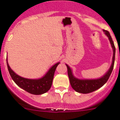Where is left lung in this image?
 I'll list each match as a JSON object with an SVG mask.
<instances>
[{"label": "left lung", "instance_id": "8db88e82", "mask_svg": "<svg viewBox=\"0 0 120 120\" xmlns=\"http://www.w3.org/2000/svg\"><path fill=\"white\" fill-rule=\"evenodd\" d=\"M104 34L108 37L109 41L110 42L111 45L113 50V56L112 60V63L110 68L108 71L105 73L104 75L101 77L100 78L95 79H80L76 78L73 75L72 70L71 68L66 64L67 68H68V73L69 76V80H70V85L73 89L75 91L81 94H88V93L92 92L97 89L101 88L104 84L107 82L111 74L112 71L114 68V61H115V54H116V48L114 46V44L113 42L112 38L110 35V34L108 31L103 30Z\"/></svg>", "mask_w": 120, "mask_h": 120}]
</instances>
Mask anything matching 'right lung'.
<instances>
[{
	"instance_id": "add662e5",
	"label": "right lung",
	"mask_w": 120,
	"mask_h": 120,
	"mask_svg": "<svg viewBox=\"0 0 120 120\" xmlns=\"http://www.w3.org/2000/svg\"><path fill=\"white\" fill-rule=\"evenodd\" d=\"M6 62L10 75L15 83L23 90L33 95H41L49 91L52 85L55 70L60 64V62H58L54 64L42 78L32 79L18 75L10 68L8 59H6Z\"/></svg>"
}]
</instances>
